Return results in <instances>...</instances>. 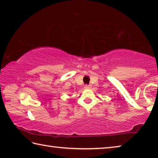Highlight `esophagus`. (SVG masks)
I'll list each match as a JSON object with an SVG mask.
<instances>
[{
    "label": "esophagus",
    "mask_w": 158,
    "mask_h": 158,
    "mask_svg": "<svg viewBox=\"0 0 158 158\" xmlns=\"http://www.w3.org/2000/svg\"><path fill=\"white\" fill-rule=\"evenodd\" d=\"M84 88L85 89H89V88H90V85H85Z\"/></svg>",
    "instance_id": "esophagus-1"
}]
</instances>
